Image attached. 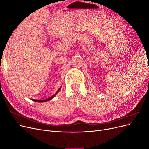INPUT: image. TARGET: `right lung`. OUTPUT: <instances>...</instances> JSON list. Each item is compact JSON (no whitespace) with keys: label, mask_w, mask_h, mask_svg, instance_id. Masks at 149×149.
Returning <instances> with one entry per match:
<instances>
[{"label":"right lung","mask_w":149,"mask_h":149,"mask_svg":"<svg viewBox=\"0 0 149 149\" xmlns=\"http://www.w3.org/2000/svg\"><path fill=\"white\" fill-rule=\"evenodd\" d=\"M60 89H61V88H59V89L58 90V91H56V93L55 94H53V96H52L50 97H49V98H48V99H47V100H32L33 101H35V102H47V101H50L51 100H52V99L55 96V95L56 94L59 92V91L60 90Z\"/></svg>","instance_id":"obj_1"}]
</instances>
